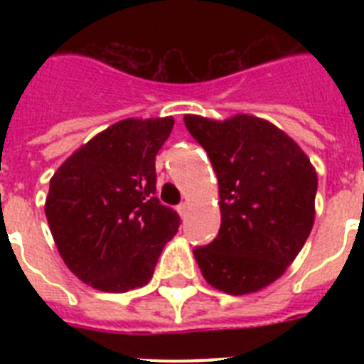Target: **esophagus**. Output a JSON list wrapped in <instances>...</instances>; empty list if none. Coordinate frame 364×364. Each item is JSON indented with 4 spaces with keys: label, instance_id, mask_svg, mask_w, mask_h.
<instances>
[{
    "label": "esophagus",
    "instance_id": "34e87169",
    "mask_svg": "<svg viewBox=\"0 0 364 364\" xmlns=\"http://www.w3.org/2000/svg\"><path fill=\"white\" fill-rule=\"evenodd\" d=\"M176 211H178V215L182 218H186V215H188V204L186 202H182V204L176 205Z\"/></svg>",
    "mask_w": 364,
    "mask_h": 364
}]
</instances>
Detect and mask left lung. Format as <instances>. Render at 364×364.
<instances>
[{"label":"left lung","mask_w":364,"mask_h":364,"mask_svg":"<svg viewBox=\"0 0 364 364\" xmlns=\"http://www.w3.org/2000/svg\"><path fill=\"white\" fill-rule=\"evenodd\" d=\"M218 180L220 230L193 250L202 275L230 295L262 290L301 252L315 218L317 173L284 131L262 118L186 114Z\"/></svg>","instance_id":"obj_1"}]
</instances>
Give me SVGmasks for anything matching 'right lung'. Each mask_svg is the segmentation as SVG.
Listing matches in <instances>:
<instances>
[{"label":"right lung","mask_w":364,"mask_h":364,"mask_svg":"<svg viewBox=\"0 0 364 364\" xmlns=\"http://www.w3.org/2000/svg\"><path fill=\"white\" fill-rule=\"evenodd\" d=\"M175 120L127 118L73 153L50 178L45 215L67 268L124 294L147 284L180 217L160 204L154 159Z\"/></svg>","instance_id":"add662e5"}]
</instances>
